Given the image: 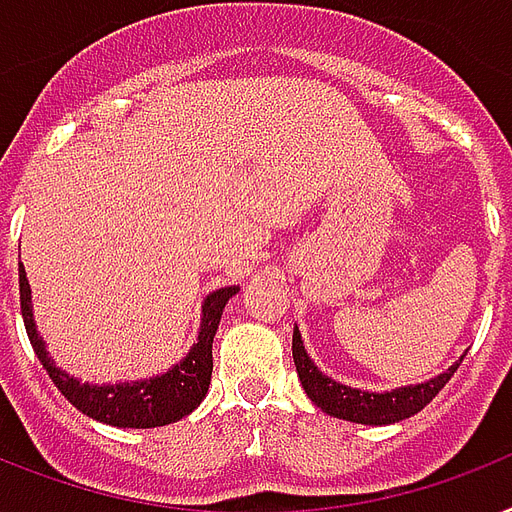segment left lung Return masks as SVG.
I'll return each mask as SVG.
<instances>
[{
  "label": "left lung",
  "mask_w": 512,
  "mask_h": 512,
  "mask_svg": "<svg viewBox=\"0 0 512 512\" xmlns=\"http://www.w3.org/2000/svg\"><path fill=\"white\" fill-rule=\"evenodd\" d=\"M293 363H296V374L304 384V392L326 414L347 419V422H358V425H392V422H400V419H408L411 414L422 411L446 387L462 360L425 384L398 387L392 392H360L347 384L334 382L323 371H318V366L304 352L299 331H293Z\"/></svg>",
  "instance_id": "8db88e82"
}]
</instances>
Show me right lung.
Returning a JSON list of instances; mask_svg holds the SVG:
<instances>
[{
	"label": "right lung",
	"mask_w": 512,
	"mask_h": 512,
	"mask_svg": "<svg viewBox=\"0 0 512 512\" xmlns=\"http://www.w3.org/2000/svg\"><path fill=\"white\" fill-rule=\"evenodd\" d=\"M18 283H21V312L26 323V334L31 339V347L47 368V374L55 382V387L66 395L71 406L79 408L87 417L106 422L114 427H162L184 419L200 406L208 384H211L213 371V336L219 328L221 312L232 296L237 293L235 285L219 288L205 299L202 307V326L197 344L178 366H173L168 374L154 376L146 382L133 384H112V387H93V384L77 382L74 376L63 374L61 368L53 366V360L47 358L45 342L39 339L37 326L31 320V291L26 280V269H18Z\"/></svg>",
	"instance_id": "1"
}]
</instances>
